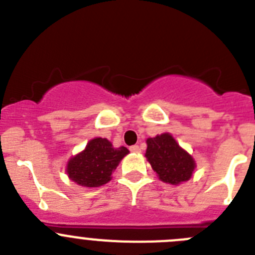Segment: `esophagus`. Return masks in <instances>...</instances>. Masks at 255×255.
Here are the masks:
<instances>
[{
    "instance_id": "obj_1",
    "label": "esophagus",
    "mask_w": 255,
    "mask_h": 255,
    "mask_svg": "<svg viewBox=\"0 0 255 255\" xmlns=\"http://www.w3.org/2000/svg\"><path fill=\"white\" fill-rule=\"evenodd\" d=\"M130 151H132V153H140L139 145H132V146H130Z\"/></svg>"
}]
</instances>
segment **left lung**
Listing matches in <instances>:
<instances>
[{
	"mask_svg": "<svg viewBox=\"0 0 255 255\" xmlns=\"http://www.w3.org/2000/svg\"><path fill=\"white\" fill-rule=\"evenodd\" d=\"M146 145L145 158L160 181L178 186L191 179L196 168L195 159L172 134L163 132L148 137Z\"/></svg>",
	"mask_w": 255,
	"mask_h": 255,
	"instance_id": "8db88e82",
	"label": "left lung"
}]
</instances>
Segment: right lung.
Here are the masks:
<instances>
[{"label": "right lung", "instance_id": "right-lung-1", "mask_svg": "<svg viewBox=\"0 0 255 255\" xmlns=\"http://www.w3.org/2000/svg\"><path fill=\"white\" fill-rule=\"evenodd\" d=\"M129 154L125 146L115 148L106 137H93L86 148L67 163V176L78 186L95 188L111 181L112 172L124 156Z\"/></svg>", "mask_w": 255, "mask_h": 255}]
</instances>
